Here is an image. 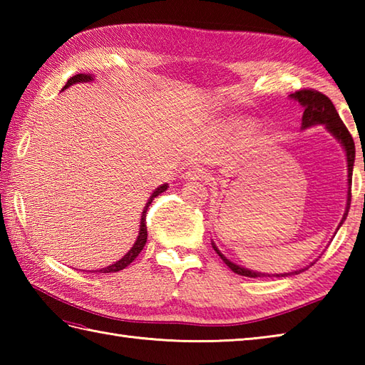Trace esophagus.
<instances>
[{
	"label": "esophagus",
	"instance_id": "esophagus-1",
	"mask_svg": "<svg viewBox=\"0 0 365 365\" xmlns=\"http://www.w3.org/2000/svg\"><path fill=\"white\" fill-rule=\"evenodd\" d=\"M208 177H210V170L204 166H192L185 173V178H190V180H207Z\"/></svg>",
	"mask_w": 365,
	"mask_h": 365
}]
</instances>
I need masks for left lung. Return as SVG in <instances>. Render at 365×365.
<instances>
[{"instance_id": "1", "label": "left lung", "mask_w": 365, "mask_h": 365, "mask_svg": "<svg viewBox=\"0 0 365 365\" xmlns=\"http://www.w3.org/2000/svg\"><path fill=\"white\" fill-rule=\"evenodd\" d=\"M292 98L298 100V102L304 106V113H302V128L312 127V125H319V123H323L324 127L328 128V131H331V135L334 136L336 139H339L342 143L344 149L346 152V161H348V199H346V210L344 213V218L340 221L339 227L342 226L344 221L346 220L348 210H350V204H351V177H353V165H354V141L350 135V131L345 127V123L340 119V115L336 110V106L332 105L331 100L322 94V92L315 91V89H299L294 92V94L290 96ZM213 245V250L218 252L220 257L222 259V262L234 271V273L240 274V276H246V277H285V276H292V274H298L301 273L302 269L299 271H292V273H285V274H265V273H255V271L246 269L235 265L234 262L227 260L224 255L218 251V247Z\"/></svg>"}]
</instances>
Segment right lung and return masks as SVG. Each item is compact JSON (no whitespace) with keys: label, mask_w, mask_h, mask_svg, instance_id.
<instances>
[{"label":"right lung","mask_w":365,"mask_h":365,"mask_svg":"<svg viewBox=\"0 0 365 365\" xmlns=\"http://www.w3.org/2000/svg\"><path fill=\"white\" fill-rule=\"evenodd\" d=\"M92 80V75H89V73H78V75H75V76H71V80L67 81V84L66 86L63 88V91L64 89H67L68 86H72V84H75V83H81V81H91ZM168 190V185L165 183V185H161L160 188H157L153 191V195L150 196V199H149V202L145 204V207H144V212H143V216H141V226H139V235H138V240L135 242V245H133V247H131V250L123 255V257L120 259V260H118L115 263H113V265H110V267H106V268H102V269H97V273H115V271H120V269H123L125 267H128L131 262H133L136 257H138V254L143 251V247H144V245H145V242H147V227H145V215H147V208H149V205L152 204V200L157 197L158 195H161L163 191H166ZM92 273H96V271H92Z\"/></svg>","instance_id":"1"}]
</instances>
